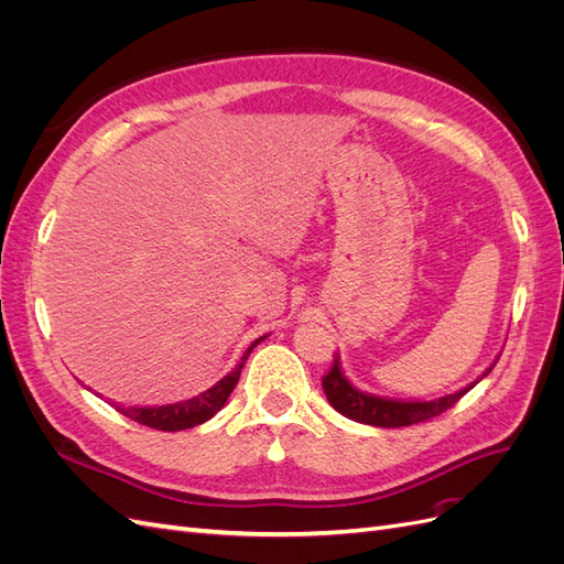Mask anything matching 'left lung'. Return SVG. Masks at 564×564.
Returning a JSON list of instances; mask_svg holds the SVG:
<instances>
[{"mask_svg": "<svg viewBox=\"0 0 564 564\" xmlns=\"http://www.w3.org/2000/svg\"><path fill=\"white\" fill-rule=\"evenodd\" d=\"M489 371L491 367L482 373V377H487ZM475 383L454 392V395H445L431 402H398V400H383L377 395H369V392H360L357 388H352L350 381L344 377V371H340L338 360H334L332 369L322 377L324 395H327L329 404L336 409V412L357 423L379 425V429H402V425H412V423L440 416L442 412H447V409H452L460 398H464Z\"/></svg>", "mask_w": 564, "mask_h": 564, "instance_id": "obj_1", "label": "left lung"}]
</instances>
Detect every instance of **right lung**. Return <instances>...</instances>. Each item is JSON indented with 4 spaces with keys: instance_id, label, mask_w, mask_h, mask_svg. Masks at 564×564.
Segmentation results:
<instances>
[{
    "instance_id": "add662e5",
    "label": "right lung",
    "mask_w": 564,
    "mask_h": 564,
    "mask_svg": "<svg viewBox=\"0 0 564 564\" xmlns=\"http://www.w3.org/2000/svg\"><path fill=\"white\" fill-rule=\"evenodd\" d=\"M263 338L253 340L249 346V350L242 355L240 365H237L228 377L220 379L216 386H212L209 390L199 392L197 398L185 400V402H176V404H164V406H122L115 404L119 414H124L127 419L148 425V429L155 431H164V433H174V431H185V429H195V425L209 421L220 406L226 404V400L230 398L232 388L240 381L242 367L247 362L249 352L253 350V346H259Z\"/></svg>"
}]
</instances>
